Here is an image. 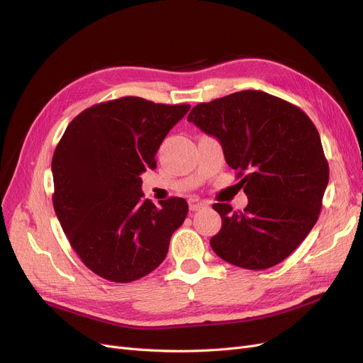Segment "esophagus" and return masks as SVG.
<instances>
[{
	"label": "esophagus",
	"mask_w": 363,
	"mask_h": 363,
	"mask_svg": "<svg viewBox=\"0 0 363 363\" xmlns=\"http://www.w3.org/2000/svg\"><path fill=\"white\" fill-rule=\"evenodd\" d=\"M188 204H189V211H191V212H197V211H200V208H203V207L207 206V201L199 200V199H189V200H188Z\"/></svg>",
	"instance_id": "34e87169"
}]
</instances>
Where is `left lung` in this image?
Here are the masks:
<instances>
[{
	"label": "left lung",
	"mask_w": 363,
	"mask_h": 363,
	"mask_svg": "<svg viewBox=\"0 0 363 363\" xmlns=\"http://www.w3.org/2000/svg\"><path fill=\"white\" fill-rule=\"evenodd\" d=\"M188 121L219 140L249 197L244 211L213 204L222 218L213 252L250 271L287 259L316 223L330 179L313 122L297 106L255 89L200 103Z\"/></svg>",
	"instance_id": "obj_1"
}]
</instances>
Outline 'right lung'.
I'll use <instances>...</instances> for the list:
<instances>
[{
	"mask_svg": "<svg viewBox=\"0 0 363 363\" xmlns=\"http://www.w3.org/2000/svg\"><path fill=\"white\" fill-rule=\"evenodd\" d=\"M189 107L110 100L79 113L57 144L54 211L72 249L99 277L130 282L164 260L188 204L170 197L155 206L144 199L141 174L156 167L162 141Z\"/></svg>",
	"mask_w": 363,
	"mask_h": 363,
	"instance_id": "obj_1",
	"label": "right lung"
}]
</instances>
